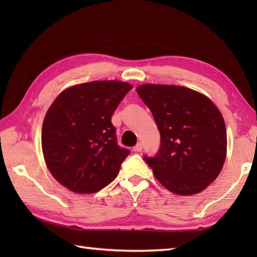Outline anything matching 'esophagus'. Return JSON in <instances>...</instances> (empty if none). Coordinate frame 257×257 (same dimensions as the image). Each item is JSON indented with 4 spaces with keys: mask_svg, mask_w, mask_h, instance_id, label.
I'll list each match as a JSON object with an SVG mask.
<instances>
[{
    "mask_svg": "<svg viewBox=\"0 0 257 257\" xmlns=\"http://www.w3.org/2000/svg\"><path fill=\"white\" fill-rule=\"evenodd\" d=\"M141 150H143V144L141 143H138L134 147V151H136V152H140Z\"/></svg>",
    "mask_w": 257,
    "mask_h": 257,
    "instance_id": "34e87169",
    "label": "esophagus"
}]
</instances>
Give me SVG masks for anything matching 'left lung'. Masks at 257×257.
Listing matches in <instances>:
<instances>
[{"mask_svg":"<svg viewBox=\"0 0 257 257\" xmlns=\"http://www.w3.org/2000/svg\"><path fill=\"white\" fill-rule=\"evenodd\" d=\"M137 92L160 132L155 157L144 156L158 181L181 195L201 192L219 176L226 156V128L209 98L187 87L146 84Z\"/></svg>","mask_w":257,"mask_h":257,"instance_id":"left-lung-1","label":"left lung"}]
</instances>
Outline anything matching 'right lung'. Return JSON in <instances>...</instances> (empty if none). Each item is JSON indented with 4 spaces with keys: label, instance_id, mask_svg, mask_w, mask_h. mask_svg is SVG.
<instances>
[{
    "label": "right lung",
    "instance_id": "add662e5",
    "mask_svg": "<svg viewBox=\"0 0 257 257\" xmlns=\"http://www.w3.org/2000/svg\"><path fill=\"white\" fill-rule=\"evenodd\" d=\"M133 86L90 81L62 91L46 112L42 148L48 170L76 193H94L117 177L130 154L118 145L112 113Z\"/></svg>",
    "mask_w": 257,
    "mask_h": 257
}]
</instances>
